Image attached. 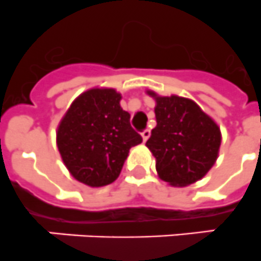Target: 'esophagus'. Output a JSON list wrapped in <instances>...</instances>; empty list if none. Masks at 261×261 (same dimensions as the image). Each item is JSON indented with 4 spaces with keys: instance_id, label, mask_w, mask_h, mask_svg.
Listing matches in <instances>:
<instances>
[{
    "instance_id": "34e87169",
    "label": "esophagus",
    "mask_w": 261,
    "mask_h": 261,
    "mask_svg": "<svg viewBox=\"0 0 261 261\" xmlns=\"http://www.w3.org/2000/svg\"><path fill=\"white\" fill-rule=\"evenodd\" d=\"M149 136H151V130H144L142 133V138H143V142H147L148 140V138H149Z\"/></svg>"
}]
</instances>
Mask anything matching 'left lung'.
<instances>
[{"mask_svg": "<svg viewBox=\"0 0 261 261\" xmlns=\"http://www.w3.org/2000/svg\"><path fill=\"white\" fill-rule=\"evenodd\" d=\"M145 92L156 102L157 125L145 145L156 159L160 179L174 187L200 180L218 157L222 138L218 125L191 98Z\"/></svg>", "mask_w": 261, "mask_h": 261, "instance_id": "obj_1", "label": "left lung"}]
</instances>
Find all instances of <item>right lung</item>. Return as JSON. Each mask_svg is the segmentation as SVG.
Listing matches in <instances>:
<instances>
[{"mask_svg":"<svg viewBox=\"0 0 261 261\" xmlns=\"http://www.w3.org/2000/svg\"><path fill=\"white\" fill-rule=\"evenodd\" d=\"M121 93L95 87L71 102L57 127V147L70 174L83 185L102 187L118 178L131 147L142 143Z\"/></svg>","mask_w":261,"mask_h":261,"instance_id":"add662e5","label":"right lung"}]
</instances>
